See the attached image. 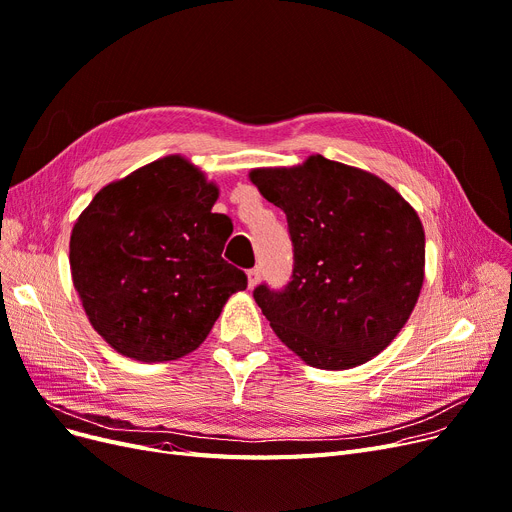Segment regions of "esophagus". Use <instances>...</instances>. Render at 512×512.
<instances>
[{"label":"esophagus","mask_w":512,"mask_h":512,"mask_svg":"<svg viewBox=\"0 0 512 512\" xmlns=\"http://www.w3.org/2000/svg\"><path fill=\"white\" fill-rule=\"evenodd\" d=\"M259 278H261V270H259V268H253V270H249V272H247L249 288H255V286H257V282H259Z\"/></svg>","instance_id":"obj_1"}]
</instances>
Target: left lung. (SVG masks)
Segmentation results:
<instances>
[{"mask_svg": "<svg viewBox=\"0 0 512 512\" xmlns=\"http://www.w3.org/2000/svg\"><path fill=\"white\" fill-rule=\"evenodd\" d=\"M249 177L286 213L293 240V280L253 291L278 339L322 370L372 360L408 322L425 280L418 213L381 177L322 154Z\"/></svg>", "mask_w": 512, "mask_h": 512, "instance_id": "1", "label": "left lung"}]
</instances>
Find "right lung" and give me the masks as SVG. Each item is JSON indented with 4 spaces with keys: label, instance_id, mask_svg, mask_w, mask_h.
<instances>
[{
    "label": "right lung",
    "instance_id": "obj_1",
    "mask_svg": "<svg viewBox=\"0 0 512 512\" xmlns=\"http://www.w3.org/2000/svg\"><path fill=\"white\" fill-rule=\"evenodd\" d=\"M219 190L180 154L104 186L71 234L73 284L98 335L125 358L194 351L247 276L221 257L232 234Z\"/></svg>",
    "mask_w": 512,
    "mask_h": 512
}]
</instances>
